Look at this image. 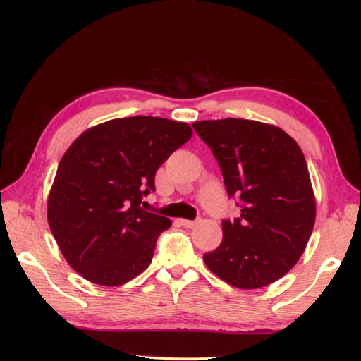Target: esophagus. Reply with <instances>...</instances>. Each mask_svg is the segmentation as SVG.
Instances as JSON below:
<instances>
[{
    "label": "esophagus",
    "mask_w": 361,
    "mask_h": 361,
    "mask_svg": "<svg viewBox=\"0 0 361 361\" xmlns=\"http://www.w3.org/2000/svg\"><path fill=\"white\" fill-rule=\"evenodd\" d=\"M180 225H181V226H185V228H194V226L197 225V221H194V220H185V219H181V220H180Z\"/></svg>",
    "instance_id": "34e87169"
}]
</instances>
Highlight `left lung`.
<instances>
[{"label": "left lung", "mask_w": 361, "mask_h": 361, "mask_svg": "<svg viewBox=\"0 0 361 361\" xmlns=\"http://www.w3.org/2000/svg\"><path fill=\"white\" fill-rule=\"evenodd\" d=\"M224 173L228 195H239L240 216L221 221L224 239L203 260L229 286H270L302 256L317 217L307 163L282 128L250 119L194 122Z\"/></svg>", "instance_id": "1"}]
</instances>
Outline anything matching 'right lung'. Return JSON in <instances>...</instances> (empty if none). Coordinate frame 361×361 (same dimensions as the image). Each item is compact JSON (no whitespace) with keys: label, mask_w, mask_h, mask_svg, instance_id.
Masks as SVG:
<instances>
[{"label":"right lung","mask_w":361,"mask_h":361,"mask_svg":"<svg viewBox=\"0 0 361 361\" xmlns=\"http://www.w3.org/2000/svg\"><path fill=\"white\" fill-rule=\"evenodd\" d=\"M192 136L186 122L133 116L85 130L60 159L48 197V224L82 278L118 287L152 262L167 217L141 209L158 167Z\"/></svg>","instance_id":"obj_1"}]
</instances>
